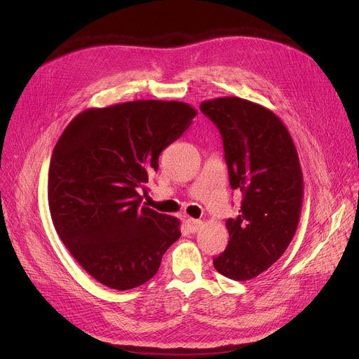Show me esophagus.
Here are the masks:
<instances>
[{
	"instance_id": "34e87169",
	"label": "esophagus",
	"mask_w": 359,
	"mask_h": 359,
	"mask_svg": "<svg viewBox=\"0 0 359 359\" xmlns=\"http://www.w3.org/2000/svg\"><path fill=\"white\" fill-rule=\"evenodd\" d=\"M186 224L189 227V231L193 232V233L198 232L201 227H202V222L201 220H194V219H190V217L186 220Z\"/></svg>"
}]
</instances>
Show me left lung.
<instances>
[{
    "label": "left lung",
    "mask_w": 359,
    "mask_h": 359,
    "mask_svg": "<svg viewBox=\"0 0 359 359\" xmlns=\"http://www.w3.org/2000/svg\"><path fill=\"white\" fill-rule=\"evenodd\" d=\"M201 111L219 128L231 187L243 193L240 214L226 220L229 244L214 268L250 280L278 260L297 232L304 196L297 148L281 119L253 102L220 97Z\"/></svg>",
    "instance_id": "8db88e82"
}]
</instances>
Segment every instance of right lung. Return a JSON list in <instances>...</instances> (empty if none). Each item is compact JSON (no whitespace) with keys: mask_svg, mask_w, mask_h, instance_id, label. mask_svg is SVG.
<instances>
[{"mask_svg":"<svg viewBox=\"0 0 359 359\" xmlns=\"http://www.w3.org/2000/svg\"><path fill=\"white\" fill-rule=\"evenodd\" d=\"M196 114L182 102H127L79 114L58 139L48 178L52 222L102 285L128 290L147 283L181 236L177 217L148 208L139 191Z\"/></svg>","mask_w":359,"mask_h":359,"instance_id":"obj_1","label":"right lung"}]
</instances>
